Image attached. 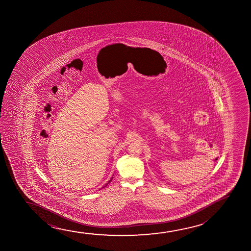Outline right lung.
I'll return each instance as SVG.
<instances>
[{
    "instance_id": "obj_1",
    "label": "right lung",
    "mask_w": 251,
    "mask_h": 251,
    "mask_svg": "<svg viewBox=\"0 0 251 251\" xmlns=\"http://www.w3.org/2000/svg\"><path fill=\"white\" fill-rule=\"evenodd\" d=\"M112 178H113V176H112V177H111V178L110 179V180H109V182H107L106 184H105V185L103 186V188H102V189H103V188H104V187H106L107 185H108V184H109V183H110V182H111V180H112Z\"/></svg>"
}]
</instances>
